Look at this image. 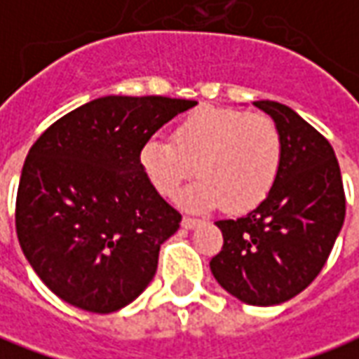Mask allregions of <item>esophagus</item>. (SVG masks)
Masks as SVG:
<instances>
[{
  "mask_svg": "<svg viewBox=\"0 0 359 359\" xmlns=\"http://www.w3.org/2000/svg\"><path fill=\"white\" fill-rule=\"evenodd\" d=\"M180 225H182V229H187V231H192V229H196V226L200 225V221H198V219H192V217H184Z\"/></svg>",
  "mask_w": 359,
  "mask_h": 359,
  "instance_id": "obj_1",
  "label": "esophagus"
}]
</instances>
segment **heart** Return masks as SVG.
<instances>
[{"label": "heart", "mask_w": 359, "mask_h": 359, "mask_svg": "<svg viewBox=\"0 0 359 359\" xmlns=\"http://www.w3.org/2000/svg\"><path fill=\"white\" fill-rule=\"evenodd\" d=\"M283 159L277 125L265 115L200 107L180 121L172 142L149 138L140 151L142 169L157 192L175 198L194 171L200 179L182 194L190 210L223 203L242 213L269 194Z\"/></svg>", "instance_id": "1"}]
</instances>
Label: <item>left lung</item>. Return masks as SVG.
Segmentation results:
<instances>
[{
    "label": "left lung",
    "mask_w": 359,
    "mask_h": 359,
    "mask_svg": "<svg viewBox=\"0 0 359 359\" xmlns=\"http://www.w3.org/2000/svg\"><path fill=\"white\" fill-rule=\"evenodd\" d=\"M277 125L283 159L275 184L248 215L217 221L223 250L211 273L250 306L290 300L323 269L339 236L346 200L331 144L288 105L254 102Z\"/></svg>",
    "instance_id": "8db88e82"
}]
</instances>
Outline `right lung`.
I'll return each mask as SVG.
<instances>
[{
  "label": "right lung",
  "mask_w": 359,
  "mask_h": 359,
  "mask_svg": "<svg viewBox=\"0 0 359 359\" xmlns=\"http://www.w3.org/2000/svg\"><path fill=\"white\" fill-rule=\"evenodd\" d=\"M198 102L103 95L55 121L20 172L17 236L51 292L111 313L136 300L157 271L180 213L142 169V146Z\"/></svg>",
  "instance_id": "obj_1"
}]
</instances>
